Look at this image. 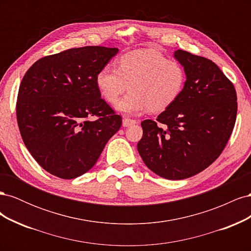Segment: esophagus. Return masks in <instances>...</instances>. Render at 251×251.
<instances>
[{
    "mask_svg": "<svg viewBox=\"0 0 251 251\" xmlns=\"http://www.w3.org/2000/svg\"><path fill=\"white\" fill-rule=\"evenodd\" d=\"M136 124L135 119H130V118H124L123 119V126H131Z\"/></svg>",
    "mask_w": 251,
    "mask_h": 251,
    "instance_id": "obj_1",
    "label": "esophagus"
}]
</instances>
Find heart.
<instances>
[{
    "label": "heart",
    "mask_w": 251,
    "mask_h": 251,
    "mask_svg": "<svg viewBox=\"0 0 251 251\" xmlns=\"http://www.w3.org/2000/svg\"><path fill=\"white\" fill-rule=\"evenodd\" d=\"M184 68L177 60L153 49L126 53L118 60V69L104 66L96 75L100 94L115 102L127 88L130 92L115 104L118 112L139 115L150 109L161 112L176 101L185 86Z\"/></svg>",
    "instance_id": "heart-1"
}]
</instances>
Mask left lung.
I'll use <instances>...</instances> for the list:
<instances>
[{"mask_svg":"<svg viewBox=\"0 0 251 251\" xmlns=\"http://www.w3.org/2000/svg\"><path fill=\"white\" fill-rule=\"evenodd\" d=\"M174 57L184 68V89L156 121H142L137 150L158 176L182 180L208 168L222 153L238 103L232 82L214 62L183 50L175 51Z\"/></svg>","mask_w":251,"mask_h":251,"instance_id":"left-lung-1","label":"left lung"}]
</instances>
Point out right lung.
I'll list each match as a JSON object with an SVG mask.
<instances>
[{
  "instance_id": "add662e5",
  "label": "right lung",
  "mask_w": 251,
  "mask_h": 251,
  "mask_svg": "<svg viewBox=\"0 0 251 251\" xmlns=\"http://www.w3.org/2000/svg\"><path fill=\"white\" fill-rule=\"evenodd\" d=\"M117 48L87 46L45 56L22 79L17 119L29 153L51 175L74 179L93 168L121 126L96 75ZM96 116L98 119L87 118Z\"/></svg>"
}]
</instances>
